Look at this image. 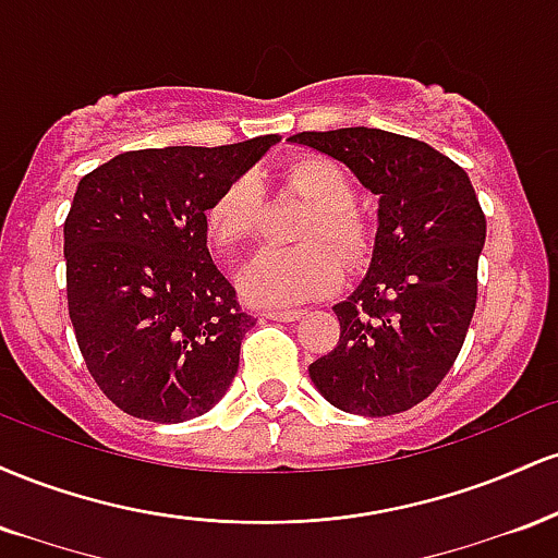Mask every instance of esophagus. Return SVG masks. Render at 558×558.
<instances>
[{"instance_id":"esophagus-1","label":"esophagus","mask_w":558,"mask_h":558,"mask_svg":"<svg viewBox=\"0 0 558 558\" xmlns=\"http://www.w3.org/2000/svg\"><path fill=\"white\" fill-rule=\"evenodd\" d=\"M301 315H304L301 310H265V312H262V317L280 319V323H293V319H299Z\"/></svg>"}]
</instances>
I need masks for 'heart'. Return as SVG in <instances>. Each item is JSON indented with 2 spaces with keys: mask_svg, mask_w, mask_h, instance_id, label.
<instances>
[{
  "mask_svg": "<svg viewBox=\"0 0 558 558\" xmlns=\"http://www.w3.org/2000/svg\"><path fill=\"white\" fill-rule=\"evenodd\" d=\"M280 185L317 204L315 215L301 228V246L267 248L241 275V288L254 304L288 306L325 296L338 286L343 262L360 267L369 254L367 226L354 209V185L341 162L304 155L280 170ZM265 189L254 175L233 178L217 194L207 213L209 235L220 248L235 252L257 241L265 220ZM339 248L336 255L327 246Z\"/></svg>",
  "mask_w": 558,
  "mask_h": 558,
  "instance_id": "1",
  "label": "heart"
}]
</instances>
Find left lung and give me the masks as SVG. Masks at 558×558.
<instances>
[{"label":"left lung","instance_id":"obj_1","mask_svg":"<svg viewBox=\"0 0 558 558\" xmlns=\"http://www.w3.org/2000/svg\"><path fill=\"white\" fill-rule=\"evenodd\" d=\"M296 144L341 159L380 196L373 265L341 304L336 349L310 364L332 407L388 417L425 401L462 351L477 304L485 213L466 172L425 141L338 128Z\"/></svg>","mask_w":558,"mask_h":558}]
</instances>
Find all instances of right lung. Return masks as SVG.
<instances>
[{"label":"right lung","instance_id":"1","mask_svg":"<svg viewBox=\"0 0 558 558\" xmlns=\"http://www.w3.org/2000/svg\"><path fill=\"white\" fill-rule=\"evenodd\" d=\"M278 136L138 149L81 178L65 217L68 312L94 383L149 422L226 396L257 319L207 248V213Z\"/></svg>","mask_w":558,"mask_h":558}]
</instances>
